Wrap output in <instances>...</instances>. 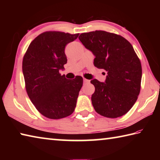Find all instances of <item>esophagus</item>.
<instances>
[{"instance_id": "34e87169", "label": "esophagus", "mask_w": 160, "mask_h": 160, "mask_svg": "<svg viewBox=\"0 0 160 160\" xmlns=\"http://www.w3.org/2000/svg\"><path fill=\"white\" fill-rule=\"evenodd\" d=\"M83 82H84V83H88L89 82H90V80H88L85 79V78H84V79H83Z\"/></svg>"}]
</instances>
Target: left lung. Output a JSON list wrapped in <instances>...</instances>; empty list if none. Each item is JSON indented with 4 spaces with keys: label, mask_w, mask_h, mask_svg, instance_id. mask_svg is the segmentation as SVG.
I'll return each mask as SVG.
<instances>
[{
    "label": "left lung",
    "mask_w": 160,
    "mask_h": 160,
    "mask_svg": "<svg viewBox=\"0 0 160 160\" xmlns=\"http://www.w3.org/2000/svg\"><path fill=\"white\" fill-rule=\"evenodd\" d=\"M79 39L95 56L94 66L107 72L104 82L90 81L95 88L91 98L94 110L112 118L126 114L139 95L142 78L132 46L120 35L102 30L81 34Z\"/></svg>",
    "instance_id": "8db88e82"
}]
</instances>
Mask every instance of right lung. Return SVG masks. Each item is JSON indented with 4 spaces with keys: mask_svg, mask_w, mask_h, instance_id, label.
Masks as SVG:
<instances>
[{
    "mask_svg": "<svg viewBox=\"0 0 160 160\" xmlns=\"http://www.w3.org/2000/svg\"><path fill=\"white\" fill-rule=\"evenodd\" d=\"M79 34L47 32L31 42L22 61L26 90L43 116L59 119L70 116L76 107L83 79L68 80L59 70L67 63L65 47Z\"/></svg>",
    "mask_w": 160,
    "mask_h": 160,
    "instance_id": "add662e5",
    "label": "right lung"
}]
</instances>
